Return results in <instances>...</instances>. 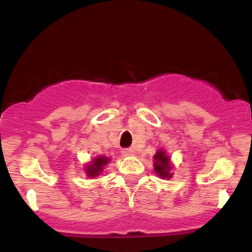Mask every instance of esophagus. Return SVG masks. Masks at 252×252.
<instances>
[{
	"instance_id": "1",
	"label": "esophagus",
	"mask_w": 252,
	"mask_h": 252,
	"mask_svg": "<svg viewBox=\"0 0 252 252\" xmlns=\"http://www.w3.org/2000/svg\"><path fill=\"white\" fill-rule=\"evenodd\" d=\"M122 154H123L124 156H133L134 149H131V147H128V149H123V150H122Z\"/></svg>"
}]
</instances>
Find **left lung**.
Instances as JSON below:
<instances>
[{"instance_id": "left-lung-1", "label": "left lung", "mask_w": 252, "mask_h": 252, "mask_svg": "<svg viewBox=\"0 0 252 252\" xmlns=\"http://www.w3.org/2000/svg\"><path fill=\"white\" fill-rule=\"evenodd\" d=\"M154 167H155V172H156L157 175L161 178H163V179H169V178H172V174L171 171H172V164H171V159H169V157L167 156L166 152H164V150L159 149L157 150L156 155L154 156Z\"/></svg>"}]
</instances>
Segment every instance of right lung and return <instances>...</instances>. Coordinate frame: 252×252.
Returning a JSON list of instances; mask_svg holds the SVG:
<instances>
[{"instance_id": "1", "label": "right lung", "mask_w": 252, "mask_h": 252, "mask_svg": "<svg viewBox=\"0 0 252 252\" xmlns=\"http://www.w3.org/2000/svg\"><path fill=\"white\" fill-rule=\"evenodd\" d=\"M110 162V158L106 156H100L93 158V161L90 163L86 164L85 167V173L88 174V177H96V175H100L101 172H102L103 167Z\"/></svg>"}]
</instances>
